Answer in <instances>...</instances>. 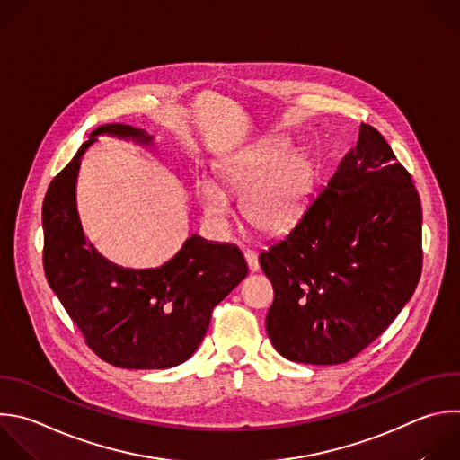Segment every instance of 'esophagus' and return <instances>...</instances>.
Returning <instances> with one entry per match:
<instances>
[{
	"instance_id": "34e87169",
	"label": "esophagus",
	"mask_w": 460,
	"mask_h": 460,
	"mask_svg": "<svg viewBox=\"0 0 460 460\" xmlns=\"http://www.w3.org/2000/svg\"><path fill=\"white\" fill-rule=\"evenodd\" d=\"M243 256H245V261L249 265V270L251 272H256L260 269V261H258V254L252 251V249H247L243 251Z\"/></svg>"
}]
</instances>
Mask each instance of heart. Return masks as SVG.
Returning <instances> with one entry per match:
<instances>
[{
	"label": "heart",
	"mask_w": 460,
	"mask_h": 460,
	"mask_svg": "<svg viewBox=\"0 0 460 460\" xmlns=\"http://www.w3.org/2000/svg\"><path fill=\"white\" fill-rule=\"evenodd\" d=\"M217 175L226 191L242 197L245 220L261 233L276 234L296 220L309 200L316 164L309 151L292 147L288 138H272L254 151L220 161ZM223 190L208 177L195 184L202 211L217 227H224L231 217V200Z\"/></svg>",
	"instance_id": "1"
}]
</instances>
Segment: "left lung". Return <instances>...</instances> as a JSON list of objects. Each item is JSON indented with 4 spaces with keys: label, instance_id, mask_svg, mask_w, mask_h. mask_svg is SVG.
I'll list each match as a JSON object with an SVG mask.
<instances>
[{
    "label": "left lung",
    "instance_id": "8db88e82",
    "mask_svg": "<svg viewBox=\"0 0 460 460\" xmlns=\"http://www.w3.org/2000/svg\"><path fill=\"white\" fill-rule=\"evenodd\" d=\"M422 209L383 135L359 138L296 226L260 254L274 288L265 329L287 359L340 365L397 318L422 269Z\"/></svg>",
    "mask_w": 460,
    "mask_h": 460
}]
</instances>
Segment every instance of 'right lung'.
Returning <instances> with one entry per match:
<instances>
[{
  "label": "right lung",
  "mask_w": 460,
  "mask_h": 460,
  "mask_svg": "<svg viewBox=\"0 0 460 460\" xmlns=\"http://www.w3.org/2000/svg\"><path fill=\"white\" fill-rule=\"evenodd\" d=\"M97 135L153 144L151 135L129 124H104L90 133L43 202L45 274L101 359L129 370L172 368L193 356L213 309L249 269L236 245L199 234L157 269H124L106 260L86 240L75 204L81 159Z\"/></svg>",
  "instance_id": "obj_1"
}]
</instances>
